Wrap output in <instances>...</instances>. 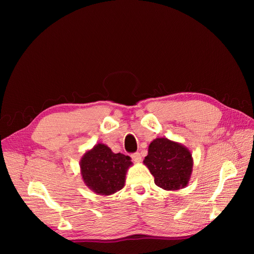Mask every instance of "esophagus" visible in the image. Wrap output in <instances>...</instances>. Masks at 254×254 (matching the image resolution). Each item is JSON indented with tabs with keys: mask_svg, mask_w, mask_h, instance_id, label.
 <instances>
[{
	"mask_svg": "<svg viewBox=\"0 0 254 254\" xmlns=\"http://www.w3.org/2000/svg\"><path fill=\"white\" fill-rule=\"evenodd\" d=\"M131 158H132V160H133V162H136V163H139V162H141V161H142V157H141V155H140V152H134V153H132Z\"/></svg>",
	"mask_w": 254,
	"mask_h": 254,
	"instance_id": "1",
	"label": "esophagus"
}]
</instances>
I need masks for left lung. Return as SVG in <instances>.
<instances>
[{
	"instance_id": "left-lung-1",
	"label": "left lung",
	"mask_w": 254,
	"mask_h": 254,
	"mask_svg": "<svg viewBox=\"0 0 254 254\" xmlns=\"http://www.w3.org/2000/svg\"><path fill=\"white\" fill-rule=\"evenodd\" d=\"M143 163L155 177V183L165 190L186 188L193 172L191 152L181 143L157 137L148 146Z\"/></svg>"
}]
</instances>
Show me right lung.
<instances>
[{
    "instance_id": "1",
    "label": "right lung",
    "mask_w": 254,
    "mask_h": 254,
    "mask_svg": "<svg viewBox=\"0 0 254 254\" xmlns=\"http://www.w3.org/2000/svg\"><path fill=\"white\" fill-rule=\"evenodd\" d=\"M132 165L129 156L114 153L108 146L98 143L80 159V174L84 184L98 195L109 196L125 186L126 173Z\"/></svg>"
}]
</instances>
